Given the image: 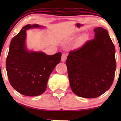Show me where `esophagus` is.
<instances>
[{"instance_id":"1","label":"esophagus","mask_w":121,"mask_h":121,"mask_svg":"<svg viewBox=\"0 0 121 121\" xmlns=\"http://www.w3.org/2000/svg\"><path fill=\"white\" fill-rule=\"evenodd\" d=\"M66 55L65 53H62L61 56V61L64 62L66 60Z\"/></svg>"}]
</instances>
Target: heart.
I'll use <instances>...</instances> for the list:
<instances>
[{
    "label": "heart",
    "instance_id": "1",
    "mask_svg": "<svg viewBox=\"0 0 121 121\" xmlns=\"http://www.w3.org/2000/svg\"><path fill=\"white\" fill-rule=\"evenodd\" d=\"M81 41H82V40H80V41H79V43H81Z\"/></svg>",
    "mask_w": 121,
    "mask_h": 121
}]
</instances>
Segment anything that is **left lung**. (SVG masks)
Masks as SVG:
<instances>
[{"label":"left lung","mask_w":121,"mask_h":121,"mask_svg":"<svg viewBox=\"0 0 121 121\" xmlns=\"http://www.w3.org/2000/svg\"><path fill=\"white\" fill-rule=\"evenodd\" d=\"M95 36L69 53L66 65L72 91L79 97L96 98L109 90L116 69L115 47L108 30H94Z\"/></svg>","instance_id":"left-lung-1"}]
</instances>
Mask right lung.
Here are the masks:
<instances>
[{
    "instance_id": "obj_1",
    "label": "right lung",
    "mask_w": 121,
    "mask_h": 121,
    "mask_svg": "<svg viewBox=\"0 0 121 121\" xmlns=\"http://www.w3.org/2000/svg\"><path fill=\"white\" fill-rule=\"evenodd\" d=\"M40 27L37 24L23 27L12 38L6 59L9 83L16 91L26 96H37L45 91L50 74L61 57V52L49 56L26 49V30Z\"/></svg>"
}]
</instances>
